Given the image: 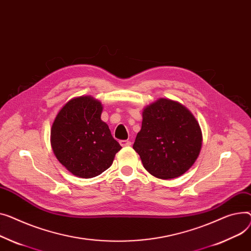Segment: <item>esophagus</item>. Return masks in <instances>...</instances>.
I'll list each match as a JSON object with an SVG mask.
<instances>
[{"mask_svg": "<svg viewBox=\"0 0 251 251\" xmlns=\"http://www.w3.org/2000/svg\"><path fill=\"white\" fill-rule=\"evenodd\" d=\"M120 144H121V146L125 147V146H130L131 142L129 140H120Z\"/></svg>", "mask_w": 251, "mask_h": 251, "instance_id": "obj_1", "label": "esophagus"}]
</instances>
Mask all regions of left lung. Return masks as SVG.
<instances>
[{
	"instance_id": "obj_1",
	"label": "left lung",
	"mask_w": 251,
	"mask_h": 251,
	"mask_svg": "<svg viewBox=\"0 0 251 251\" xmlns=\"http://www.w3.org/2000/svg\"><path fill=\"white\" fill-rule=\"evenodd\" d=\"M201 147V129L182 105L159 99L144 109L133 149L149 174L163 179L181 176L194 164Z\"/></svg>"
}]
</instances>
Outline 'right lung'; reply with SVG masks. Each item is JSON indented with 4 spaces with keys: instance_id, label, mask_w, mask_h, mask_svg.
<instances>
[{
    "instance_id": "right-lung-1",
    "label": "right lung",
    "mask_w": 251,
    "mask_h": 251,
    "mask_svg": "<svg viewBox=\"0 0 251 251\" xmlns=\"http://www.w3.org/2000/svg\"><path fill=\"white\" fill-rule=\"evenodd\" d=\"M102 105L92 97L66 103L51 128V146L59 162L76 176L90 178L109 169L122 148L101 120Z\"/></svg>"
}]
</instances>
